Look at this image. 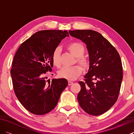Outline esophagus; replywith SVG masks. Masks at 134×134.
<instances>
[{
  "mask_svg": "<svg viewBox=\"0 0 134 134\" xmlns=\"http://www.w3.org/2000/svg\"><path fill=\"white\" fill-rule=\"evenodd\" d=\"M73 84V82L71 81H69V86H71V85H72Z\"/></svg>",
  "mask_w": 134,
  "mask_h": 134,
  "instance_id": "34e87169",
  "label": "esophagus"
}]
</instances>
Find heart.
I'll list each match as a JSON object with an SVG mask.
<instances>
[{"instance_id":"obj_1","label":"heart","mask_w":134,"mask_h":134,"mask_svg":"<svg viewBox=\"0 0 134 134\" xmlns=\"http://www.w3.org/2000/svg\"><path fill=\"white\" fill-rule=\"evenodd\" d=\"M66 48L72 55L76 58V62L84 69H87L89 67V60L83 56L85 53V47L83 45L78 42H73L68 44ZM52 62L56 67H60V52L59 48H56L53 51L52 55ZM82 72V69L80 66L74 65L70 67H64L62 68L58 74L60 78L72 81L77 78Z\"/></svg>"}]
</instances>
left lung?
I'll return each instance as SVG.
<instances>
[{"label": "left lung", "instance_id": "8db88e82", "mask_svg": "<svg viewBox=\"0 0 134 134\" xmlns=\"http://www.w3.org/2000/svg\"><path fill=\"white\" fill-rule=\"evenodd\" d=\"M70 35L86 45L89 69L85 81L78 83L80 107L93 116L103 114L115 104L123 79L120 56L115 48L100 33L92 30H70Z\"/></svg>", "mask_w": 134, "mask_h": 134}]
</instances>
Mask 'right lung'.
I'll return each instance as SVG.
<instances>
[{"label":"right lung","mask_w":134,"mask_h":134,"mask_svg":"<svg viewBox=\"0 0 134 134\" xmlns=\"http://www.w3.org/2000/svg\"><path fill=\"white\" fill-rule=\"evenodd\" d=\"M67 36V30L39 31L20 45L15 54L10 71L14 92L33 114L45 115L53 109L68 85L64 78L53 79L48 86L46 81V72L53 65V51Z\"/></svg>","instance_id":"obj_1"}]
</instances>
